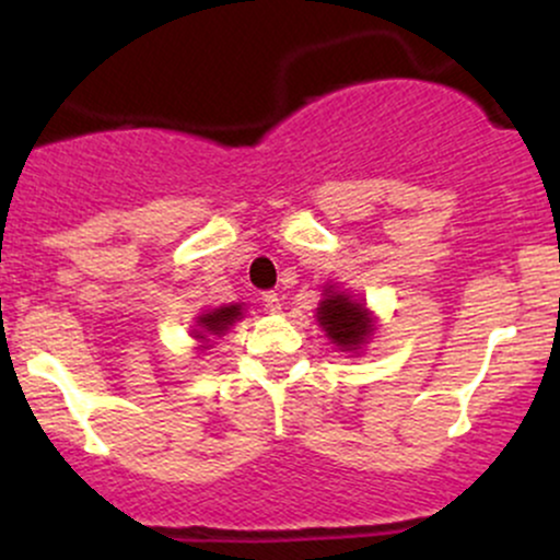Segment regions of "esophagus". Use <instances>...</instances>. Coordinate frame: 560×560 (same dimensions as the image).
Here are the masks:
<instances>
[{"instance_id":"1","label":"esophagus","mask_w":560,"mask_h":560,"mask_svg":"<svg viewBox=\"0 0 560 560\" xmlns=\"http://www.w3.org/2000/svg\"><path fill=\"white\" fill-rule=\"evenodd\" d=\"M262 302H266V307H268V311H271V313H276V311H279V307H281V300H279V294H276V292H266V294H262Z\"/></svg>"}]
</instances>
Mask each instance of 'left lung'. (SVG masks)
Here are the masks:
<instances>
[{
    "mask_svg": "<svg viewBox=\"0 0 560 560\" xmlns=\"http://www.w3.org/2000/svg\"><path fill=\"white\" fill-rule=\"evenodd\" d=\"M318 324L326 337L342 352H358L374 334V318L363 302H355L339 289H324V300L318 302Z\"/></svg>",
    "mask_w": 560,
    "mask_h": 560,
    "instance_id": "1",
    "label": "left lung"
}]
</instances>
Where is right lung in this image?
Segmentation results:
<instances>
[{"label": "right lung", "mask_w": 560, "mask_h": 560, "mask_svg": "<svg viewBox=\"0 0 560 560\" xmlns=\"http://www.w3.org/2000/svg\"><path fill=\"white\" fill-rule=\"evenodd\" d=\"M242 318V305H221L213 311L197 316V329L191 331L202 342H210L208 337H223L229 331V326H234Z\"/></svg>", "instance_id": "right-lung-1"}]
</instances>
